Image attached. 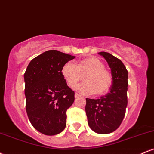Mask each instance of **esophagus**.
<instances>
[{"label": "esophagus", "instance_id": "obj_1", "mask_svg": "<svg viewBox=\"0 0 154 154\" xmlns=\"http://www.w3.org/2000/svg\"><path fill=\"white\" fill-rule=\"evenodd\" d=\"M80 96H81V95H79V93H76L75 94V98H78V97H80Z\"/></svg>", "mask_w": 154, "mask_h": 154}]
</instances>
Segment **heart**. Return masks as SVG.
I'll return each mask as SVG.
<instances>
[{
    "label": "heart",
    "mask_w": 154,
    "mask_h": 154,
    "mask_svg": "<svg viewBox=\"0 0 154 154\" xmlns=\"http://www.w3.org/2000/svg\"><path fill=\"white\" fill-rule=\"evenodd\" d=\"M61 75L71 88H75L84 76L85 82L79 85L77 90L85 95H104L113 84L111 73L105 69L103 61L95 57L84 59L76 64L66 63L61 69Z\"/></svg>",
    "instance_id": "obj_1"
}]
</instances>
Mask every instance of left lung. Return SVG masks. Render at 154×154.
I'll return each mask as SVG.
<instances>
[{
    "label": "left lung",
    "instance_id": "obj_1",
    "mask_svg": "<svg viewBox=\"0 0 154 154\" xmlns=\"http://www.w3.org/2000/svg\"><path fill=\"white\" fill-rule=\"evenodd\" d=\"M103 56L111 69L113 84L109 92L98 99L86 98L85 112L89 127L98 134L115 131L125 117L128 106V72L122 61L107 52Z\"/></svg>",
    "mask_w": 154,
    "mask_h": 154
}]
</instances>
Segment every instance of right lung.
<instances>
[{"label": "right lung", "mask_w": 154, "mask_h": 154, "mask_svg": "<svg viewBox=\"0 0 154 154\" xmlns=\"http://www.w3.org/2000/svg\"><path fill=\"white\" fill-rule=\"evenodd\" d=\"M75 58L47 51L32 60L24 73L26 114L32 125L44 135H57L66 128V113L74 103L75 92L67 86L61 69Z\"/></svg>", "instance_id": "add662e5"}]
</instances>
